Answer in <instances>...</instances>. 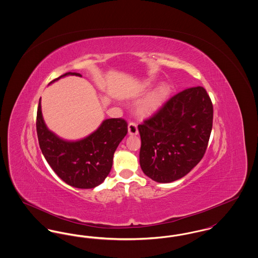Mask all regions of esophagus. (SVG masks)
Instances as JSON below:
<instances>
[{
  "label": "esophagus",
  "instance_id": "34e87169",
  "mask_svg": "<svg viewBox=\"0 0 258 258\" xmlns=\"http://www.w3.org/2000/svg\"><path fill=\"white\" fill-rule=\"evenodd\" d=\"M127 132L130 135H138V128L137 125L135 123H130L127 125Z\"/></svg>",
  "mask_w": 258,
  "mask_h": 258
}]
</instances>
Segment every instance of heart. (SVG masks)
Here are the masks:
<instances>
[{
  "instance_id": "1",
  "label": "heart",
  "mask_w": 258,
  "mask_h": 258,
  "mask_svg": "<svg viewBox=\"0 0 258 258\" xmlns=\"http://www.w3.org/2000/svg\"><path fill=\"white\" fill-rule=\"evenodd\" d=\"M152 86L151 82H145L142 86V91H147ZM169 95V88L166 85H160L156 88L148 98L140 104L139 114L141 116H151L157 111L160 110L166 101Z\"/></svg>"
}]
</instances>
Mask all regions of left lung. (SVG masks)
<instances>
[{"label": "left lung", "mask_w": 258, "mask_h": 258, "mask_svg": "<svg viewBox=\"0 0 258 258\" xmlns=\"http://www.w3.org/2000/svg\"><path fill=\"white\" fill-rule=\"evenodd\" d=\"M212 126L213 104L206 90L192 87L178 93L138 124L142 171L158 183L183 178L203 158Z\"/></svg>", "instance_id": "1"}]
</instances>
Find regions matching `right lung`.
I'll list each match as a JSON object with an SVG mask.
<instances>
[{
  "label": "right lung",
  "instance_id": "right-lung-1",
  "mask_svg": "<svg viewBox=\"0 0 258 258\" xmlns=\"http://www.w3.org/2000/svg\"><path fill=\"white\" fill-rule=\"evenodd\" d=\"M69 75L82 77L77 73H67L50 84ZM37 133L42 155L64 183L77 188H94L108 176L114 153L127 134V123L121 118L106 119L86 137L76 141L64 140L46 126L39 99Z\"/></svg>",
  "mask_w": 258,
  "mask_h": 258
}]
</instances>
